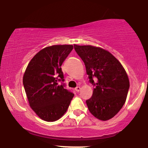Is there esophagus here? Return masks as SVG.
<instances>
[{
    "label": "esophagus",
    "mask_w": 148,
    "mask_h": 148,
    "mask_svg": "<svg viewBox=\"0 0 148 148\" xmlns=\"http://www.w3.org/2000/svg\"><path fill=\"white\" fill-rule=\"evenodd\" d=\"M80 89H81L80 86H77V87L75 88V91L77 92H79V91H80Z\"/></svg>",
    "instance_id": "1"
}]
</instances>
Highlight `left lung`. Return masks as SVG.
Returning <instances> with one entry per match:
<instances>
[{
	"label": "left lung",
	"mask_w": 148,
	"mask_h": 148,
	"mask_svg": "<svg viewBox=\"0 0 148 148\" xmlns=\"http://www.w3.org/2000/svg\"><path fill=\"white\" fill-rule=\"evenodd\" d=\"M74 48L84 62L89 82L95 86L92 97L86 101L88 110L101 121L112 119L126 101L130 81L125 70L107 50L90 45H74Z\"/></svg>",
	"instance_id": "obj_1"
}]
</instances>
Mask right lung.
Listing matches in <instances>:
<instances>
[{
  "label": "right lung",
  "mask_w": 148,
  "mask_h": 148,
  "mask_svg": "<svg viewBox=\"0 0 148 148\" xmlns=\"http://www.w3.org/2000/svg\"><path fill=\"white\" fill-rule=\"evenodd\" d=\"M73 48V45L46 47L29 62L23 77L29 105L41 119L59 120L66 112L74 94L64 88L61 66Z\"/></svg>",
  "instance_id": "obj_1"
}]
</instances>
